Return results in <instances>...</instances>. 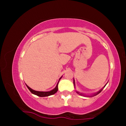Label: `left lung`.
I'll use <instances>...</instances> for the list:
<instances>
[{
  "label": "left lung",
  "mask_w": 126,
  "mask_h": 126,
  "mask_svg": "<svg viewBox=\"0 0 126 126\" xmlns=\"http://www.w3.org/2000/svg\"><path fill=\"white\" fill-rule=\"evenodd\" d=\"M73 84H74V86H75V79H73ZM107 85V84H106ZM106 85H105V86H104V87L105 86H106ZM103 87V88H104ZM103 89H101V90H100L97 92V93H95V94H93V95H91L90 96H89V95H85V94H82V93H79V91H76V93H77V94H79V95H82V96H87V97H91V96H95V95H97V94H99L100 93V92L103 90Z\"/></svg>",
  "instance_id": "1"
}]
</instances>
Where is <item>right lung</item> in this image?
<instances>
[{"label": "right lung", "instance_id": "obj_1", "mask_svg": "<svg viewBox=\"0 0 126 126\" xmlns=\"http://www.w3.org/2000/svg\"><path fill=\"white\" fill-rule=\"evenodd\" d=\"M62 77V76L59 79V81H58V83H57V86H56L55 88L54 89H53L52 90L49 91H35V90H32V89H31L30 87L29 86H28L27 85H26V86L27 87V88L29 89V90L30 91L31 93L32 94H33L36 95H37V96H40V97L48 96L52 95L53 94H55L58 91V83H59V80L61 79Z\"/></svg>", "mask_w": 126, "mask_h": 126}]
</instances>
